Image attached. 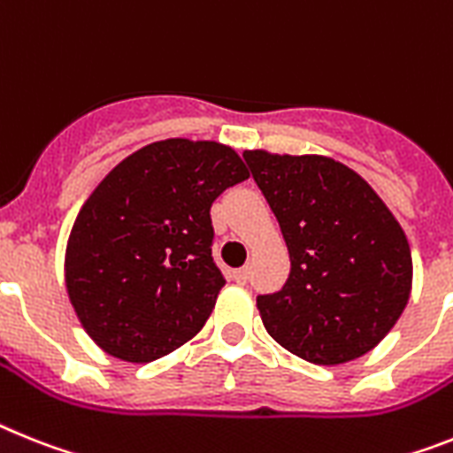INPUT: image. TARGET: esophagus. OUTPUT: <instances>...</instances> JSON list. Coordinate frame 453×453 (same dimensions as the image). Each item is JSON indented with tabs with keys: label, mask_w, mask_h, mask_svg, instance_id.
<instances>
[{
	"label": "esophagus",
	"mask_w": 453,
	"mask_h": 453,
	"mask_svg": "<svg viewBox=\"0 0 453 453\" xmlns=\"http://www.w3.org/2000/svg\"><path fill=\"white\" fill-rule=\"evenodd\" d=\"M233 279L237 280V283L244 285L246 279H249V272H246V269H234V272H233Z\"/></svg>",
	"instance_id": "obj_1"
}]
</instances>
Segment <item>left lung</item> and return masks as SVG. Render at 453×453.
Masks as SVG:
<instances>
[{"label":"left lung","mask_w":453,"mask_h":453,"mask_svg":"<svg viewBox=\"0 0 453 453\" xmlns=\"http://www.w3.org/2000/svg\"><path fill=\"white\" fill-rule=\"evenodd\" d=\"M244 158L290 253L283 288L257 297L269 336L322 366L371 352L412 290V256L396 216L329 156L246 150Z\"/></svg>","instance_id":"1"}]
</instances>
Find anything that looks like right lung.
Returning <instances> with one entry per match:
<instances>
[{
	"instance_id": "1",
	"label": "right lung",
	"mask_w": 453,
	"mask_h": 453,
	"mask_svg": "<svg viewBox=\"0 0 453 453\" xmlns=\"http://www.w3.org/2000/svg\"><path fill=\"white\" fill-rule=\"evenodd\" d=\"M244 180L233 147L186 138L147 144L105 174L64 257L68 299L98 348L150 364L203 329L226 285L209 209Z\"/></svg>"
}]
</instances>
